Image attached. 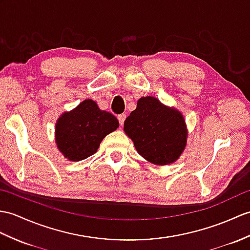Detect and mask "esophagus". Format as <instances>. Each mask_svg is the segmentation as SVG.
I'll return each mask as SVG.
<instances>
[{"instance_id": "1", "label": "esophagus", "mask_w": 250, "mask_h": 250, "mask_svg": "<svg viewBox=\"0 0 250 250\" xmlns=\"http://www.w3.org/2000/svg\"><path fill=\"white\" fill-rule=\"evenodd\" d=\"M125 118H126V116H125V114H121V115H119V116H118V120H119V124H120V125H124Z\"/></svg>"}]
</instances>
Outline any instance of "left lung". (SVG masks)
I'll return each instance as SVG.
<instances>
[{
    "instance_id": "8db88e82",
    "label": "left lung",
    "mask_w": 250,
    "mask_h": 250,
    "mask_svg": "<svg viewBox=\"0 0 250 250\" xmlns=\"http://www.w3.org/2000/svg\"><path fill=\"white\" fill-rule=\"evenodd\" d=\"M124 130L139 155L159 166L176 162L187 146L183 115L151 96L139 99L136 108L126 117Z\"/></svg>"
}]
</instances>
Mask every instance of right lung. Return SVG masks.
Returning <instances> with one entry per match:
<instances>
[{
    "label": "right lung",
    "instance_id": "right-lung-1",
    "mask_svg": "<svg viewBox=\"0 0 250 250\" xmlns=\"http://www.w3.org/2000/svg\"><path fill=\"white\" fill-rule=\"evenodd\" d=\"M119 126L117 118L87 99L57 119L55 142L62 155L78 162L97 152L102 139Z\"/></svg>",
    "mask_w": 250,
    "mask_h": 250
}]
</instances>
